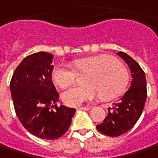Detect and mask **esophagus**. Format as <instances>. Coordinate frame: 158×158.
<instances>
[{
  "instance_id": "esophagus-1",
  "label": "esophagus",
  "mask_w": 158,
  "mask_h": 158,
  "mask_svg": "<svg viewBox=\"0 0 158 158\" xmlns=\"http://www.w3.org/2000/svg\"><path fill=\"white\" fill-rule=\"evenodd\" d=\"M91 109V106H78L77 107V110H85V111H88Z\"/></svg>"
}]
</instances>
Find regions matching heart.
Segmentation results:
<instances>
[{
	"mask_svg": "<svg viewBox=\"0 0 158 158\" xmlns=\"http://www.w3.org/2000/svg\"><path fill=\"white\" fill-rule=\"evenodd\" d=\"M73 68L65 64L57 65L52 73L55 84L60 88L73 85L79 74H87L84 86H76L65 91L62 100L65 105L77 106L101 95L109 101L122 95L129 83V73L123 63L109 55L83 57L73 62Z\"/></svg>",
	"mask_w": 158,
	"mask_h": 158,
	"instance_id": "heart-1",
	"label": "heart"
}]
</instances>
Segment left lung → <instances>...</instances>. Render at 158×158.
<instances>
[{
    "instance_id": "1",
    "label": "left lung",
    "mask_w": 158,
    "mask_h": 158,
    "mask_svg": "<svg viewBox=\"0 0 158 158\" xmlns=\"http://www.w3.org/2000/svg\"><path fill=\"white\" fill-rule=\"evenodd\" d=\"M129 66L132 83L129 89L122 97L118 103L108 108V114L103 123L96 126L98 131L105 135L116 137L127 133L137 123L143 111L147 98V84L143 70L127 53H117Z\"/></svg>"
}]
</instances>
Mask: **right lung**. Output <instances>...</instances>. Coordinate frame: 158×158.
<instances>
[{"label": "right lung", "mask_w": 158, "mask_h": 158, "mask_svg": "<svg viewBox=\"0 0 158 158\" xmlns=\"http://www.w3.org/2000/svg\"><path fill=\"white\" fill-rule=\"evenodd\" d=\"M53 55L40 52L26 57L10 81L15 114L30 133L54 140L67 132L76 110L57 106L59 94L52 82Z\"/></svg>", "instance_id": "add662e5"}]
</instances>
